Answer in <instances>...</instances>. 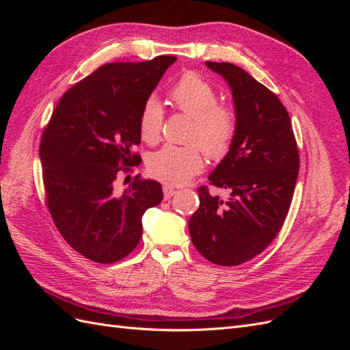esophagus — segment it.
Returning <instances> with one entry per match:
<instances>
[{
	"mask_svg": "<svg viewBox=\"0 0 350 350\" xmlns=\"http://www.w3.org/2000/svg\"><path fill=\"white\" fill-rule=\"evenodd\" d=\"M175 193H176V189H175L174 187H171V185H163V197H165V200L172 198Z\"/></svg>",
	"mask_w": 350,
	"mask_h": 350,
	"instance_id": "1",
	"label": "esophagus"
}]
</instances>
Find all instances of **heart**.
<instances>
[{"mask_svg":"<svg viewBox=\"0 0 350 350\" xmlns=\"http://www.w3.org/2000/svg\"><path fill=\"white\" fill-rule=\"evenodd\" d=\"M171 99L178 111L194 120L188 142L196 144H166L147 159V171L157 181L181 185L203 169V152L213 161H220L229 153L237 135L238 118L230 107L219 103L215 88L196 72H185L175 83ZM162 126L163 108L152 96L144 102L139 116L142 139L156 144L161 140Z\"/></svg>","mask_w":350,"mask_h":350,"instance_id":"1","label":"heart"}]
</instances>
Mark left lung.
Returning <instances> with one entry per match:
<instances>
[{
	"label": "left lung",
	"mask_w": 350,
	"mask_h": 350,
	"mask_svg": "<svg viewBox=\"0 0 350 350\" xmlns=\"http://www.w3.org/2000/svg\"><path fill=\"white\" fill-rule=\"evenodd\" d=\"M229 83L238 130L234 144L208 176L221 198L201 185L189 219L197 251L217 266H239L266 250L288 216L299 172V152L280 99L230 62H206Z\"/></svg>",
	"instance_id": "left-lung-1"
}]
</instances>
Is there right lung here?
Here are the masks:
<instances>
[{"mask_svg": "<svg viewBox=\"0 0 350 350\" xmlns=\"http://www.w3.org/2000/svg\"><path fill=\"white\" fill-rule=\"evenodd\" d=\"M176 57L109 62L70 88L40 137L45 203L61 237L94 262L112 264L139 245L142 217L163 198L157 181L139 175V116ZM126 179V178H125Z\"/></svg>", "mask_w": 350, "mask_h": 350, "instance_id": "obj_1", "label": "right lung"}]
</instances>
